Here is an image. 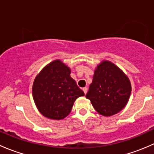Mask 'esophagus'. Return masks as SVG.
Listing matches in <instances>:
<instances>
[{
    "instance_id": "1",
    "label": "esophagus",
    "mask_w": 154,
    "mask_h": 154,
    "mask_svg": "<svg viewBox=\"0 0 154 154\" xmlns=\"http://www.w3.org/2000/svg\"><path fill=\"white\" fill-rule=\"evenodd\" d=\"M87 90H88V88H87L86 87H84V88H83V92H84L85 94H86L87 93Z\"/></svg>"
}]
</instances>
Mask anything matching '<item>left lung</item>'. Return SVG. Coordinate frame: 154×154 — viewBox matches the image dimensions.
Listing matches in <instances>:
<instances>
[{"label": "left lung", "instance_id": "1", "mask_svg": "<svg viewBox=\"0 0 154 154\" xmlns=\"http://www.w3.org/2000/svg\"><path fill=\"white\" fill-rule=\"evenodd\" d=\"M130 94L127 76L112 63L103 60L94 71L86 97L99 114L111 116L125 108Z\"/></svg>", "mask_w": 154, "mask_h": 154}]
</instances>
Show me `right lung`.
Segmentation results:
<instances>
[{
    "label": "right lung",
    "instance_id": "1",
    "mask_svg": "<svg viewBox=\"0 0 154 154\" xmlns=\"http://www.w3.org/2000/svg\"><path fill=\"white\" fill-rule=\"evenodd\" d=\"M71 69L60 60H54L35 77L32 97L38 111L54 120L65 119L74 101L84 92L70 76Z\"/></svg>",
    "mask_w": 154,
    "mask_h": 154
}]
</instances>
